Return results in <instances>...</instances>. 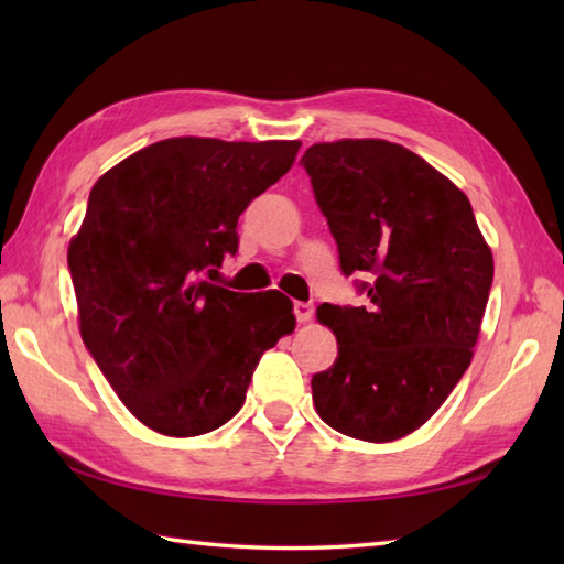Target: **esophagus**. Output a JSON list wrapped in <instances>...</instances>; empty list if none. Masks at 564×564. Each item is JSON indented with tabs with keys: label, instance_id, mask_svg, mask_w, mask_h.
<instances>
[{
	"label": "esophagus",
	"instance_id": "34e87169",
	"mask_svg": "<svg viewBox=\"0 0 564 564\" xmlns=\"http://www.w3.org/2000/svg\"><path fill=\"white\" fill-rule=\"evenodd\" d=\"M293 313H295V319L301 322V325H305V322H310V317H313L315 307H313V303H301V301H297L293 305Z\"/></svg>",
	"mask_w": 564,
	"mask_h": 564
}]
</instances>
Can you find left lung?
<instances>
[{
  "mask_svg": "<svg viewBox=\"0 0 564 564\" xmlns=\"http://www.w3.org/2000/svg\"><path fill=\"white\" fill-rule=\"evenodd\" d=\"M301 164L361 307L322 303L339 356L313 376L322 422L386 443L429 422L473 361L495 261L463 191L388 140L307 148Z\"/></svg>",
  "mask_w": 564,
  "mask_h": 564,
  "instance_id": "left-lung-1",
  "label": "left lung"
}]
</instances>
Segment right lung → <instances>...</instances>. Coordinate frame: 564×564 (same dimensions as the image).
I'll list each match as a JSON object with an SVG mask.
<instances>
[{
  "instance_id": "obj_1",
  "label": "right lung",
  "mask_w": 564,
  "mask_h": 564,
  "mask_svg": "<svg viewBox=\"0 0 564 564\" xmlns=\"http://www.w3.org/2000/svg\"><path fill=\"white\" fill-rule=\"evenodd\" d=\"M297 150V140L170 138L91 188L67 249L82 339L130 414L164 436L230 422L261 354L295 327L283 293L206 279L237 251L239 215Z\"/></svg>"
}]
</instances>
